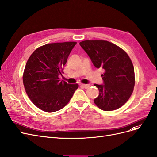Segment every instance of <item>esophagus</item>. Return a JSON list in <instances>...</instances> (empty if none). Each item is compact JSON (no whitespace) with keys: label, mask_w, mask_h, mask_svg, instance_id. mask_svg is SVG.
<instances>
[{"label":"esophagus","mask_w":157,"mask_h":157,"mask_svg":"<svg viewBox=\"0 0 157 157\" xmlns=\"http://www.w3.org/2000/svg\"><path fill=\"white\" fill-rule=\"evenodd\" d=\"M81 86L84 87V88H86V89H87V88H90V84H81Z\"/></svg>","instance_id":"1"}]
</instances>
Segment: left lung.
I'll use <instances>...</instances> for the list:
<instances>
[{
  "label": "left lung",
  "instance_id": "1",
  "mask_svg": "<svg viewBox=\"0 0 157 157\" xmlns=\"http://www.w3.org/2000/svg\"><path fill=\"white\" fill-rule=\"evenodd\" d=\"M80 45L93 64L102 68L104 84H94L99 94L94 100L101 110L111 111L120 108L130 98L135 85L134 65L129 56L119 46L107 40H84Z\"/></svg>",
  "mask_w": 157,
  "mask_h": 157
}]
</instances>
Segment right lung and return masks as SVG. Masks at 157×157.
<instances>
[{"mask_svg":"<svg viewBox=\"0 0 157 157\" xmlns=\"http://www.w3.org/2000/svg\"><path fill=\"white\" fill-rule=\"evenodd\" d=\"M76 44V42L46 44L36 48L28 59L23 74V85L32 103L41 110H60L78 88V84H67L58 77Z\"/></svg>","mask_w":157,"mask_h":157,"instance_id":"add662e5","label":"right lung"}]
</instances>
